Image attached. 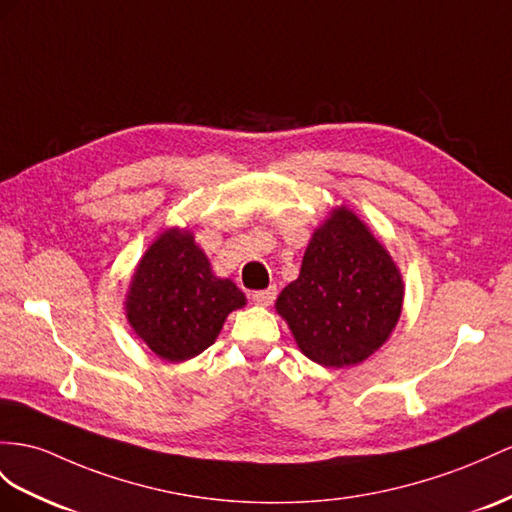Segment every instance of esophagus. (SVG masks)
<instances>
[{
    "label": "esophagus",
    "instance_id": "esophagus-1",
    "mask_svg": "<svg viewBox=\"0 0 512 512\" xmlns=\"http://www.w3.org/2000/svg\"><path fill=\"white\" fill-rule=\"evenodd\" d=\"M274 298H277V285H270L268 290L253 292V300L257 305H272Z\"/></svg>",
    "mask_w": 512,
    "mask_h": 512
}]
</instances>
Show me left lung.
Masks as SVG:
<instances>
[{
	"mask_svg": "<svg viewBox=\"0 0 512 512\" xmlns=\"http://www.w3.org/2000/svg\"><path fill=\"white\" fill-rule=\"evenodd\" d=\"M402 277L368 227L342 207L313 233L300 277L277 298L298 348L326 368L361 363L402 311Z\"/></svg>",
	"mask_w": 512,
	"mask_h": 512,
	"instance_id": "obj_1",
	"label": "left lung"
}]
</instances>
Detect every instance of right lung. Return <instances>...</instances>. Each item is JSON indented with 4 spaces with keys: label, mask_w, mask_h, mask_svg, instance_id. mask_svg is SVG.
<instances>
[{
    "label": "right lung",
    "mask_w": 512,
    "mask_h": 512,
    "mask_svg": "<svg viewBox=\"0 0 512 512\" xmlns=\"http://www.w3.org/2000/svg\"><path fill=\"white\" fill-rule=\"evenodd\" d=\"M244 303L235 283L214 277L192 235L170 229L140 259L127 320L157 357L186 361L212 346L222 322Z\"/></svg>",
    "instance_id": "1"
}]
</instances>
